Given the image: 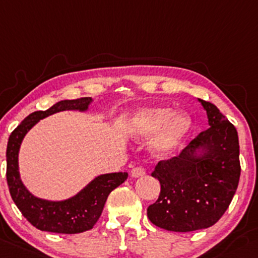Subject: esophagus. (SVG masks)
<instances>
[{
    "mask_svg": "<svg viewBox=\"0 0 258 258\" xmlns=\"http://www.w3.org/2000/svg\"><path fill=\"white\" fill-rule=\"evenodd\" d=\"M131 175L134 178L143 177V175H146V170L143 169V168H141V167H135L134 169L131 170Z\"/></svg>",
    "mask_w": 258,
    "mask_h": 258,
    "instance_id": "esophagus-1",
    "label": "esophagus"
}]
</instances>
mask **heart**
I'll list each match as a JSON object with an SVG mask.
<instances>
[{
    "label": "heart",
    "mask_w": 258,
    "mask_h": 258,
    "mask_svg": "<svg viewBox=\"0 0 258 258\" xmlns=\"http://www.w3.org/2000/svg\"><path fill=\"white\" fill-rule=\"evenodd\" d=\"M190 124V118L184 113L173 115L170 107H153L135 113L128 122V131L137 138L157 134L152 143V153L157 158H167L179 147Z\"/></svg>",
    "instance_id": "obj_1"
}]
</instances>
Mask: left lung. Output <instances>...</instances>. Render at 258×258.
Instances as JSON below:
<instances>
[{
	"label": "left lung",
	"mask_w": 258,
	"mask_h": 258,
	"mask_svg": "<svg viewBox=\"0 0 258 258\" xmlns=\"http://www.w3.org/2000/svg\"><path fill=\"white\" fill-rule=\"evenodd\" d=\"M209 128L200 132L177 157L159 161L152 177L161 193L147 209L152 224L168 231L190 232L213 226L229 208L240 179L237 131L209 101Z\"/></svg>",
	"instance_id": "8db88e82"
}]
</instances>
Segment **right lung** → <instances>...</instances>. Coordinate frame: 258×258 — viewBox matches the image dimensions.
<instances>
[{
  "instance_id": "1",
  "label": "right lung",
  "mask_w": 258,
  "mask_h": 258,
  "mask_svg": "<svg viewBox=\"0 0 258 258\" xmlns=\"http://www.w3.org/2000/svg\"><path fill=\"white\" fill-rule=\"evenodd\" d=\"M91 101V97L63 100L48 110L36 111L27 116L8 138L6 177L10 194L22 215L40 231L79 234L93 229L101 216L108 194L128 177L126 172L102 174L95 178L75 197L63 202H49L36 198L22 183L18 172V151L27 132L39 120L59 111L88 110Z\"/></svg>"
}]
</instances>
